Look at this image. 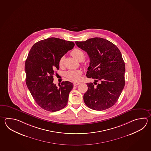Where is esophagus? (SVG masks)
Segmentation results:
<instances>
[{
    "instance_id": "obj_1",
    "label": "esophagus",
    "mask_w": 151,
    "mask_h": 151,
    "mask_svg": "<svg viewBox=\"0 0 151 151\" xmlns=\"http://www.w3.org/2000/svg\"><path fill=\"white\" fill-rule=\"evenodd\" d=\"M73 84H74V86H78V84H80V83H79V82H74V83H73Z\"/></svg>"
}]
</instances>
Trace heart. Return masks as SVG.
Listing matches in <instances>:
<instances>
[{"mask_svg": "<svg viewBox=\"0 0 151 151\" xmlns=\"http://www.w3.org/2000/svg\"><path fill=\"white\" fill-rule=\"evenodd\" d=\"M71 55L79 61H82L85 57V54L83 51L81 49H78V48H76L73 50L71 52ZM63 61H64V57L62 56L59 60V64L60 66H61L63 65ZM81 74H82V72L80 70H70L67 71L65 73V75L66 77L68 78V79L70 80L78 81L80 79Z\"/></svg>", "mask_w": 151, "mask_h": 151, "instance_id": "heart-1", "label": "heart"}]
</instances>
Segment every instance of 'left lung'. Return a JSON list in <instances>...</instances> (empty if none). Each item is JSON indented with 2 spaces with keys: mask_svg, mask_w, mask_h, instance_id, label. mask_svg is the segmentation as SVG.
<instances>
[{
  "mask_svg": "<svg viewBox=\"0 0 151 151\" xmlns=\"http://www.w3.org/2000/svg\"><path fill=\"white\" fill-rule=\"evenodd\" d=\"M75 43L88 54L90 61L86 77L95 82L87 83L88 89L83 96L84 102L88 107L97 111L111 108L125 86V65L119 49L101 37ZM99 81V83L96 82Z\"/></svg>",
  "mask_w": 151,
  "mask_h": 151,
  "instance_id": "left-lung-1",
  "label": "left lung"
}]
</instances>
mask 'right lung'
Listing matches in <instances>:
<instances>
[{"mask_svg": "<svg viewBox=\"0 0 151 151\" xmlns=\"http://www.w3.org/2000/svg\"><path fill=\"white\" fill-rule=\"evenodd\" d=\"M72 41L50 37L35 43L25 62L26 83L37 104L46 111L55 112L68 103L73 84L62 82L58 88L53 75L59 69L60 58L73 49Z\"/></svg>", "mask_w": 151, "mask_h": 151, "instance_id": "obj_1", "label": "right lung"}]
</instances>
